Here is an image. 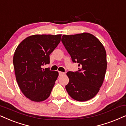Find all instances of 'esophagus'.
I'll use <instances>...</instances> for the list:
<instances>
[{
    "label": "esophagus",
    "instance_id": "34e87169",
    "mask_svg": "<svg viewBox=\"0 0 126 126\" xmlns=\"http://www.w3.org/2000/svg\"><path fill=\"white\" fill-rule=\"evenodd\" d=\"M64 74H65L64 72H59V75H60V76H62V75H63Z\"/></svg>",
    "mask_w": 126,
    "mask_h": 126
}]
</instances>
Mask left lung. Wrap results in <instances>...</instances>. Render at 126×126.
Segmentation results:
<instances>
[{
  "instance_id": "1",
  "label": "left lung",
  "mask_w": 126,
  "mask_h": 126,
  "mask_svg": "<svg viewBox=\"0 0 126 126\" xmlns=\"http://www.w3.org/2000/svg\"><path fill=\"white\" fill-rule=\"evenodd\" d=\"M61 41L71 55L73 63H78L79 71L68 72V94L78 101H86L97 95L104 81L107 71V53L104 46L89 33L63 35Z\"/></svg>"
}]
</instances>
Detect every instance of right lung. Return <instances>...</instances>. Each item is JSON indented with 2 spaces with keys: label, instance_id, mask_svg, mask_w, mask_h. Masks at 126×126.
Instances as JSON below:
<instances>
[{
  "label": "right lung",
  "instance_id": "obj_1",
  "mask_svg": "<svg viewBox=\"0 0 126 126\" xmlns=\"http://www.w3.org/2000/svg\"><path fill=\"white\" fill-rule=\"evenodd\" d=\"M61 35H34L22 40L16 48L13 65L16 80L26 97L35 102L48 98L58 76L57 71L43 69L50 54L61 41Z\"/></svg>",
  "mask_w": 126,
  "mask_h": 126
}]
</instances>
